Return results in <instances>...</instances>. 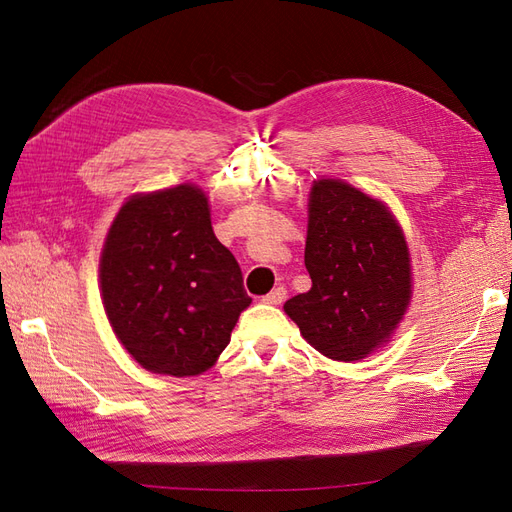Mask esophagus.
Segmentation results:
<instances>
[{"mask_svg":"<svg viewBox=\"0 0 512 512\" xmlns=\"http://www.w3.org/2000/svg\"><path fill=\"white\" fill-rule=\"evenodd\" d=\"M284 299H286V288L284 286H277L269 294H265V297H262V303L277 305V303H282Z\"/></svg>","mask_w":512,"mask_h":512,"instance_id":"obj_1","label":"esophagus"}]
</instances>
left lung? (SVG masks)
I'll list each match as a JSON object with an SVG mask.
<instances>
[{"label":"left lung","mask_w":512,"mask_h":512,"mask_svg":"<svg viewBox=\"0 0 512 512\" xmlns=\"http://www.w3.org/2000/svg\"><path fill=\"white\" fill-rule=\"evenodd\" d=\"M305 269L312 288L284 312L329 359H363L404 318L412 292L404 232L380 200L344 181L320 179L309 194Z\"/></svg>","instance_id":"left-lung-1"}]
</instances>
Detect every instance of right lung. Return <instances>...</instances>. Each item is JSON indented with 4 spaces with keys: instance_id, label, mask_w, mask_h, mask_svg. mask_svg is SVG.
I'll use <instances>...</instances> for the list:
<instances>
[{
    "instance_id": "right-lung-1",
    "label": "right lung",
    "mask_w": 512,
    "mask_h": 512,
    "mask_svg": "<svg viewBox=\"0 0 512 512\" xmlns=\"http://www.w3.org/2000/svg\"><path fill=\"white\" fill-rule=\"evenodd\" d=\"M100 288L134 361L177 378L209 369L252 303L194 185L132 196L121 207L102 250Z\"/></svg>"
}]
</instances>
